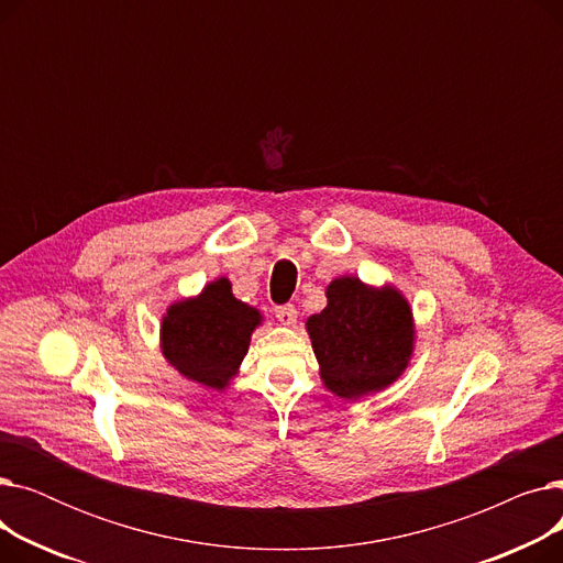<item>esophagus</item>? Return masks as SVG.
Masks as SVG:
<instances>
[{"label": "esophagus", "instance_id": "34e87169", "mask_svg": "<svg viewBox=\"0 0 563 563\" xmlns=\"http://www.w3.org/2000/svg\"><path fill=\"white\" fill-rule=\"evenodd\" d=\"M276 319L283 323V327H291V323L297 321V308H294L291 303L278 306L276 308Z\"/></svg>", "mask_w": 563, "mask_h": 563}]
</instances>
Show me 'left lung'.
<instances>
[{"instance_id":"obj_1","label":"left lung","mask_w":563,"mask_h":563,"mask_svg":"<svg viewBox=\"0 0 563 563\" xmlns=\"http://www.w3.org/2000/svg\"><path fill=\"white\" fill-rule=\"evenodd\" d=\"M329 306L308 319L323 386L358 399L395 383L412 353V312L395 287L374 289L342 276L327 287Z\"/></svg>"}]
</instances>
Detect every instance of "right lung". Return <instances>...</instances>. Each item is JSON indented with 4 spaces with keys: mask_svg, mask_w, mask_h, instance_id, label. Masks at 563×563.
I'll use <instances>...</instances> for the list:
<instances>
[{
    "mask_svg": "<svg viewBox=\"0 0 563 563\" xmlns=\"http://www.w3.org/2000/svg\"><path fill=\"white\" fill-rule=\"evenodd\" d=\"M260 312L232 297L228 278L202 289L200 297L173 303L162 321L166 361L183 376L223 390L240 369Z\"/></svg>",
    "mask_w": 563,
    "mask_h": 563,
    "instance_id": "1",
    "label": "right lung"
}]
</instances>
